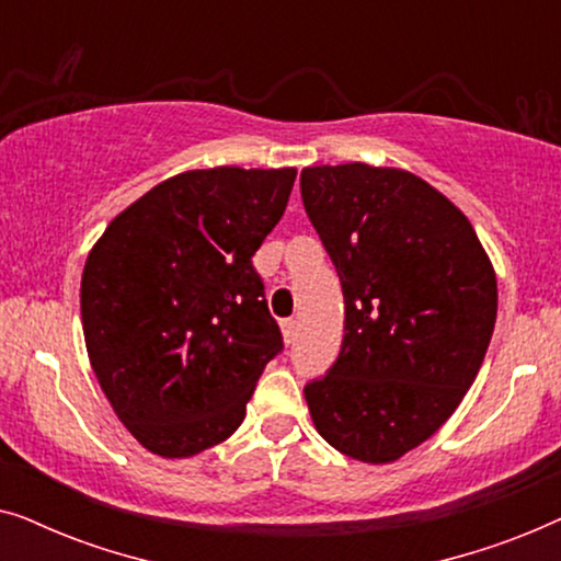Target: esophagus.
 I'll return each instance as SVG.
<instances>
[{
    "mask_svg": "<svg viewBox=\"0 0 561 561\" xmlns=\"http://www.w3.org/2000/svg\"><path fill=\"white\" fill-rule=\"evenodd\" d=\"M280 332H283V340H286V344H294L296 336H298V321L296 319H283L280 321Z\"/></svg>",
    "mask_w": 561,
    "mask_h": 561,
    "instance_id": "esophagus-1",
    "label": "esophagus"
}]
</instances>
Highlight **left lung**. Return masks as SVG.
I'll return each instance as SVG.
<instances>
[{
    "label": "left lung",
    "instance_id": "obj_1",
    "mask_svg": "<svg viewBox=\"0 0 561 561\" xmlns=\"http://www.w3.org/2000/svg\"><path fill=\"white\" fill-rule=\"evenodd\" d=\"M301 198L344 294L340 357L304 388L313 426L352 459L396 462L478 378L495 271L470 219L409 171L304 168Z\"/></svg>",
    "mask_w": 561,
    "mask_h": 561
}]
</instances>
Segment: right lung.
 <instances>
[{
  "mask_svg": "<svg viewBox=\"0 0 561 561\" xmlns=\"http://www.w3.org/2000/svg\"><path fill=\"white\" fill-rule=\"evenodd\" d=\"M296 168H206L127 206L89 252L81 319L91 367L129 434L194 457L242 424L283 352L252 255L286 211Z\"/></svg>",
  "mask_w": 561,
  "mask_h": 561,
  "instance_id": "add662e5",
  "label": "right lung"
}]
</instances>
